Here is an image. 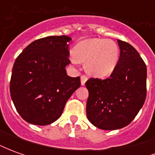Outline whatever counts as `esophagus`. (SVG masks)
I'll list each match as a JSON object with an SVG mask.
<instances>
[{"mask_svg":"<svg viewBox=\"0 0 155 155\" xmlns=\"http://www.w3.org/2000/svg\"><path fill=\"white\" fill-rule=\"evenodd\" d=\"M87 80H88L87 76H85V75H81V85H84V84H85V82L87 81Z\"/></svg>","mask_w":155,"mask_h":155,"instance_id":"1","label":"esophagus"}]
</instances>
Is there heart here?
<instances>
[{
	"label": "heart",
	"instance_id": "heart-1",
	"mask_svg": "<svg viewBox=\"0 0 155 155\" xmlns=\"http://www.w3.org/2000/svg\"><path fill=\"white\" fill-rule=\"evenodd\" d=\"M74 56L71 58L73 64L86 62L89 74L104 77L113 73L120 59V49L114 41L92 38L79 42L74 50Z\"/></svg>",
	"mask_w": 155,
	"mask_h": 155
}]
</instances>
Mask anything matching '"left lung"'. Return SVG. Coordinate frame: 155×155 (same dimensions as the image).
I'll return each instance as SVG.
<instances>
[{
  "label": "left lung",
  "mask_w": 155,
  "mask_h": 155,
  "mask_svg": "<svg viewBox=\"0 0 155 155\" xmlns=\"http://www.w3.org/2000/svg\"><path fill=\"white\" fill-rule=\"evenodd\" d=\"M119 62L105 80L91 78L86 115L93 125L104 130L127 126L135 118L146 98L147 68L139 52L127 42L117 40Z\"/></svg>",
  "instance_id": "left-lung-1"
}]
</instances>
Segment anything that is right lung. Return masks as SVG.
I'll return each instance as SVG.
<instances>
[{
	"label": "right lung",
	"instance_id": "add662e5",
	"mask_svg": "<svg viewBox=\"0 0 155 155\" xmlns=\"http://www.w3.org/2000/svg\"><path fill=\"white\" fill-rule=\"evenodd\" d=\"M67 35L48 36L33 41L16 58L10 82L11 97L23 120L47 125L61 117L81 78L67 75Z\"/></svg>",
	"mask_w": 155,
	"mask_h": 155
}]
</instances>
